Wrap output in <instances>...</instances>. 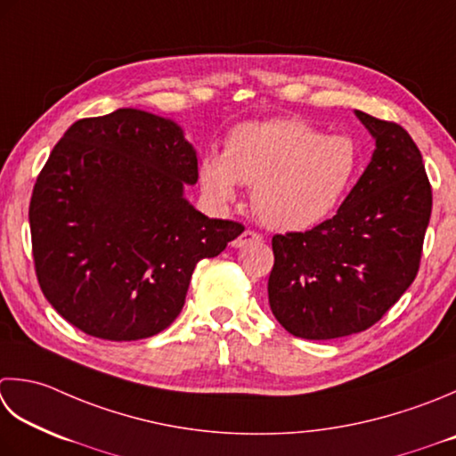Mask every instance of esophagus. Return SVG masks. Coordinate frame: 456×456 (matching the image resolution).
Wrapping results in <instances>:
<instances>
[{"instance_id": "esophagus-1", "label": "esophagus", "mask_w": 456, "mask_h": 456, "mask_svg": "<svg viewBox=\"0 0 456 456\" xmlns=\"http://www.w3.org/2000/svg\"><path fill=\"white\" fill-rule=\"evenodd\" d=\"M263 240V237L256 233V231H243V233H240L237 239H233L231 240V247H235V248H240V247H247V245H253V243H261Z\"/></svg>"}]
</instances>
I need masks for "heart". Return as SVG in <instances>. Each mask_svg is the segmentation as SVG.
Instances as JSON below:
<instances>
[{
  "label": "heart",
  "instance_id": "b5f03b06",
  "mask_svg": "<svg viewBox=\"0 0 456 456\" xmlns=\"http://www.w3.org/2000/svg\"><path fill=\"white\" fill-rule=\"evenodd\" d=\"M358 169L354 140L324 136L292 118L245 122L229 132L223 154L203 158L200 175L213 200L231 201L253 185V208L266 227L308 229L340 203Z\"/></svg>",
  "mask_w": 456,
  "mask_h": 456
}]
</instances>
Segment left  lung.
I'll return each instance as SVG.
<instances>
[{
	"instance_id": "obj_1",
	"label": "left lung",
	"mask_w": 456,
	"mask_h": 456,
	"mask_svg": "<svg viewBox=\"0 0 456 456\" xmlns=\"http://www.w3.org/2000/svg\"><path fill=\"white\" fill-rule=\"evenodd\" d=\"M376 140L371 162L332 219L273 237L269 305L305 340L373 326L415 281L433 195L421 151L395 122L355 110Z\"/></svg>"
}]
</instances>
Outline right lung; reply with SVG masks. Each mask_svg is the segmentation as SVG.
Listing matches in <instances>:
<instances>
[{
  "mask_svg": "<svg viewBox=\"0 0 456 456\" xmlns=\"http://www.w3.org/2000/svg\"><path fill=\"white\" fill-rule=\"evenodd\" d=\"M198 154L174 120L136 109L77 120L33 187L29 225L45 298L85 334H159L183 308L195 265L245 227L183 198Z\"/></svg>",
  "mask_w": 456,
  "mask_h": 456,
  "instance_id": "right-lung-1",
  "label": "right lung"
}]
</instances>
